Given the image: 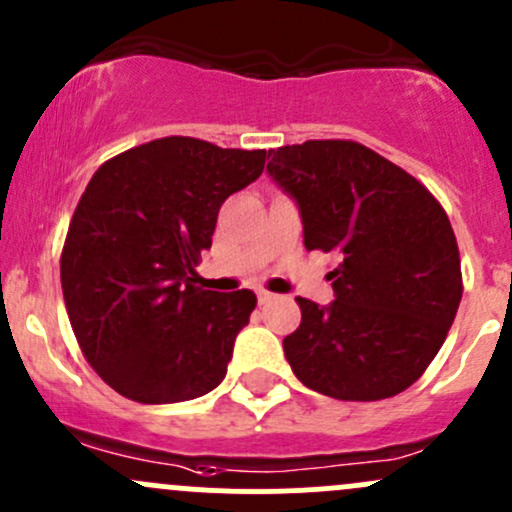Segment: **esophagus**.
Segmentation results:
<instances>
[{"mask_svg":"<svg viewBox=\"0 0 512 512\" xmlns=\"http://www.w3.org/2000/svg\"><path fill=\"white\" fill-rule=\"evenodd\" d=\"M256 298H258V303H268V300H273V293H268V291H258L256 293Z\"/></svg>","mask_w":512,"mask_h":512,"instance_id":"obj_1","label":"esophagus"}]
</instances>
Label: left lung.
Listing matches in <instances>:
<instances>
[{"label": "left lung", "instance_id": "left-lung-1", "mask_svg": "<svg viewBox=\"0 0 512 512\" xmlns=\"http://www.w3.org/2000/svg\"><path fill=\"white\" fill-rule=\"evenodd\" d=\"M266 172L291 194L308 251L340 258L335 300L295 298L300 325L283 340L308 389L377 402L412 387L444 345L461 303V258L434 194L352 140L268 150Z\"/></svg>", "mask_w": 512, "mask_h": 512}]
</instances>
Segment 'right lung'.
<instances>
[{"mask_svg":"<svg viewBox=\"0 0 512 512\" xmlns=\"http://www.w3.org/2000/svg\"><path fill=\"white\" fill-rule=\"evenodd\" d=\"M266 150L160 138L103 162L61 254V288L83 355L140 404H175L224 379L251 291L197 286L221 204L261 177Z\"/></svg>","mask_w":512,"mask_h":512,"instance_id":"right-lung-1","label":"right lung"}]
</instances>
